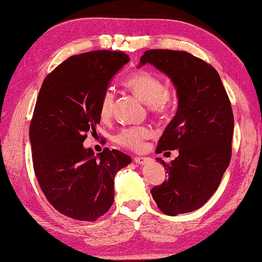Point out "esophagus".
<instances>
[{"instance_id": "esophagus-1", "label": "esophagus", "mask_w": 262, "mask_h": 262, "mask_svg": "<svg viewBox=\"0 0 262 262\" xmlns=\"http://www.w3.org/2000/svg\"><path fill=\"white\" fill-rule=\"evenodd\" d=\"M134 163L135 164H138V165H143L147 162H150V158L149 157H135L134 159Z\"/></svg>"}]
</instances>
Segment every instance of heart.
Segmentation results:
<instances>
[{"mask_svg": "<svg viewBox=\"0 0 262 262\" xmlns=\"http://www.w3.org/2000/svg\"><path fill=\"white\" fill-rule=\"evenodd\" d=\"M126 85L134 94L149 104L152 113L163 116L169 111L172 105V98L169 91L165 88L159 77L145 71H138L133 74L126 81ZM115 105V95L110 90H106L100 99L99 115L101 119H109ZM151 130L145 126L128 127L121 130L115 141L122 147L128 150H140L146 139L151 137Z\"/></svg>", "mask_w": 262, "mask_h": 262, "instance_id": "obj_1", "label": "heart"}]
</instances>
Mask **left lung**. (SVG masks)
<instances>
[{"instance_id": "obj_1", "label": "left lung", "mask_w": 262, "mask_h": 262, "mask_svg": "<svg viewBox=\"0 0 262 262\" xmlns=\"http://www.w3.org/2000/svg\"><path fill=\"white\" fill-rule=\"evenodd\" d=\"M150 63L171 78L179 106L158 141L156 152L179 149L162 163L167 179L151 194L158 209L176 216L201 208L217 189L232 154L233 113L215 68L186 51L146 50L140 66Z\"/></svg>"}]
</instances>
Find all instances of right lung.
I'll return each mask as SVG.
<instances>
[{
	"label": "right lung",
	"mask_w": 262,
	"mask_h": 262,
	"mask_svg": "<svg viewBox=\"0 0 262 262\" xmlns=\"http://www.w3.org/2000/svg\"><path fill=\"white\" fill-rule=\"evenodd\" d=\"M129 62L122 51L72 55L45 78L30 124L34 172L51 206L68 217L94 222L115 200L113 180L128 155L84 149L96 133L99 105L110 79Z\"/></svg>",
	"instance_id": "obj_1"
}]
</instances>
